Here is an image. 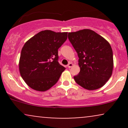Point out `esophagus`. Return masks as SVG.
Segmentation results:
<instances>
[{"label": "esophagus", "mask_w": 128, "mask_h": 128, "mask_svg": "<svg viewBox=\"0 0 128 128\" xmlns=\"http://www.w3.org/2000/svg\"><path fill=\"white\" fill-rule=\"evenodd\" d=\"M72 66H73L72 63H69V64H68V65H67V67H68V68H71Z\"/></svg>", "instance_id": "esophagus-1"}]
</instances>
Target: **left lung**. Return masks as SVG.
Here are the masks:
<instances>
[{
    "mask_svg": "<svg viewBox=\"0 0 128 128\" xmlns=\"http://www.w3.org/2000/svg\"><path fill=\"white\" fill-rule=\"evenodd\" d=\"M68 38L79 57L80 70L74 76L76 82L88 90L102 87L112 73L113 54L109 42L90 29L69 32Z\"/></svg>",
    "mask_w": 128,
    "mask_h": 128,
    "instance_id": "8db88e82",
    "label": "left lung"
}]
</instances>
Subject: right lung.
I'll return each mask as SVG.
<instances>
[{"instance_id":"add662e5","label":"right lung","mask_w":128,"mask_h":128,"mask_svg":"<svg viewBox=\"0 0 128 128\" xmlns=\"http://www.w3.org/2000/svg\"><path fill=\"white\" fill-rule=\"evenodd\" d=\"M67 38V32L45 30L23 46L19 70L22 78L31 88L44 92L58 82L66 69L58 62V50Z\"/></svg>"}]
</instances>
